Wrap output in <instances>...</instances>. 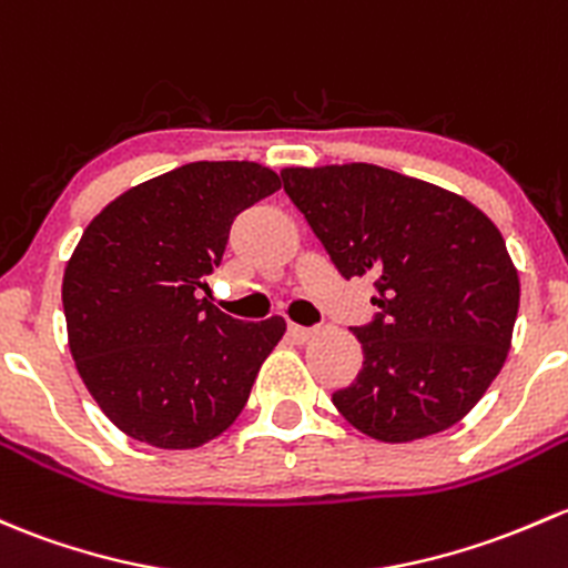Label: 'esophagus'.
I'll return each mask as SVG.
<instances>
[{
	"label": "esophagus",
	"mask_w": 568,
	"mask_h": 568,
	"mask_svg": "<svg viewBox=\"0 0 568 568\" xmlns=\"http://www.w3.org/2000/svg\"><path fill=\"white\" fill-rule=\"evenodd\" d=\"M288 334L296 339V343H307V339L315 334V329H307V326H300V324H291Z\"/></svg>",
	"instance_id": "obj_1"
}]
</instances>
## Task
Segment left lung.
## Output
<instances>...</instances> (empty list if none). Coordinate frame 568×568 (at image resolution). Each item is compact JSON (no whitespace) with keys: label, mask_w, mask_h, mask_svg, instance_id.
Listing matches in <instances>:
<instances>
[{"label":"left lung","mask_w":568,"mask_h":568,"mask_svg":"<svg viewBox=\"0 0 568 568\" xmlns=\"http://www.w3.org/2000/svg\"><path fill=\"white\" fill-rule=\"evenodd\" d=\"M283 187L345 280L375 277L362 369L332 394L348 425L408 444L457 425L504 367L520 277L463 195L369 163L283 169Z\"/></svg>","instance_id":"left-lung-1"}]
</instances>
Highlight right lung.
Here are the masks:
<instances>
[{
	"label": "right lung",
	"instance_id": "right-lung-1",
	"mask_svg": "<svg viewBox=\"0 0 568 568\" xmlns=\"http://www.w3.org/2000/svg\"><path fill=\"white\" fill-rule=\"evenodd\" d=\"M274 190L266 165L187 163L113 199L75 244L62 280L70 354L130 438L195 449L242 414L285 321L242 324L195 291L223 261L236 214Z\"/></svg>",
	"mask_w": 568,
	"mask_h": 568
}]
</instances>
